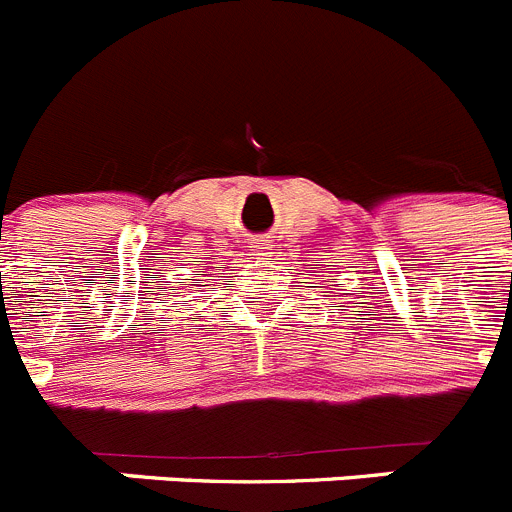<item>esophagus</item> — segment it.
Wrapping results in <instances>:
<instances>
[{
	"label": "esophagus",
	"mask_w": 512,
	"mask_h": 512,
	"mask_svg": "<svg viewBox=\"0 0 512 512\" xmlns=\"http://www.w3.org/2000/svg\"><path fill=\"white\" fill-rule=\"evenodd\" d=\"M248 248L253 251V256H266V253L271 251V243L266 241V238H256V241H253Z\"/></svg>",
	"instance_id": "1"
}]
</instances>
